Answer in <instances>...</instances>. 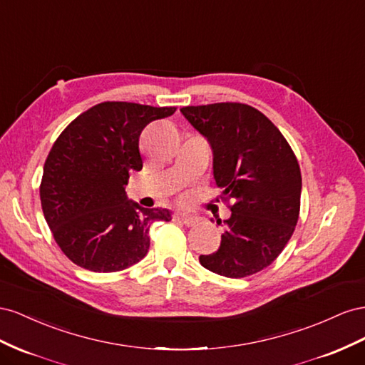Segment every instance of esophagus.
Returning <instances> with one entry per match:
<instances>
[{
	"label": "esophagus",
	"instance_id": "1",
	"mask_svg": "<svg viewBox=\"0 0 365 365\" xmlns=\"http://www.w3.org/2000/svg\"><path fill=\"white\" fill-rule=\"evenodd\" d=\"M174 218H177V220H180L185 226H195V223L199 222V220H197V217L186 215V214H182V212H177L174 215Z\"/></svg>",
	"mask_w": 365,
	"mask_h": 365
}]
</instances>
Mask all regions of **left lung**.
Returning a JSON list of instances; mask_svg holds the SVG:
<instances>
[{
	"label": "left lung",
	"instance_id": "1",
	"mask_svg": "<svg viewBox=\"0 0 365 365\" xmlns=\"http://www.w3.org/2000/svg\"><path fill=\"white\" fill-rule=\"evenodd\" d=\"M183 116L210 140L214 179L231 217L218 251L200 264L227 278L254 275L272 264L299 215L301 171L281 131L262 111L240 102L183 107ZM218 223V222H217Z\"/></svg>",
	"mask_w": 365,
	"mask_h": 365
}]
</instances>
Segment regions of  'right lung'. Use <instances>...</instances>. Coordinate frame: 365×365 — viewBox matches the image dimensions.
<instances>
[{"label": "right lung", "instance_id": "obj_1", "mask_svg": "<svg viewBox=\"0 0 365 365\" xmlns=\"http://www.w3.org/2000/svg\"><path fill=\"white\" fill-rule=\"evenodd\" d=\"M175 107L102 102L71 120L51 147L39 186L55 242L73 263L93 272H119L150 249L153 222L171 220L162 207H142L125 192L142 170L139 138Z\"/></svg>", "mask_w": 365, "mask_h": 365}]
</instances>
